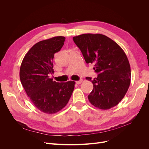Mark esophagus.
<instances>
[{
	"mask_svg": "<svg viewBox=\"0 0 149 149\" xmlns=\"http://www.w3.org/2000/svg\"><path fill=\"white\" fill-rule=\"evenodd\" d=\"M82 81H83V80H80L79 81H76L75 82H76V83L77 84H81L82 83Z\"/></svg>",
	"mask_w": 149,
	"mask_h": 149,
	"instance_id": "esophagus-1",
	"label": "esophagus"
}]
</instances>
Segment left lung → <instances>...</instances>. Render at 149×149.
Listing matches in <instances>:
<instances>
[{
    "label": "left lung",
    "instance_id": "obj_1",
    "mask_svg": "<svg viewBox=\"0 0 149 149\" xmlns=\"http://www.w3.org/2000/svg\"><path fill=\"white\" fill-rule=\"evenodd\" d=\"M88 64L94 65L98 75L92 80L93 90L88 95L95 107L106 110L118 104L129 88L131 72L123 49L108 37L100 34H84L73 37Z\"/></svg>",
    "mask_w": 149,
    "mask_h": 149
}]
</instances>
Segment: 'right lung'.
Segmentation results:
<instances>
[{
    "instance_id": "right-lung-1",
    "label": "right lung",
    "mask_w": 149,
    "mask_h": 149,
    "mask_svg": "<svg viewBox=\"0 0 149 149\" xmlns=\"http://www.w3.org/2000/svg\"><path fill=\"white\" fill-rule=\"evenodd\" d=\"M65 37H54L36 43L25 55L20 69V79L34 105L48 114L59 112L68 103L75 81H53L54 54L60 51Z\"/></svg>"
}]
</instances>
